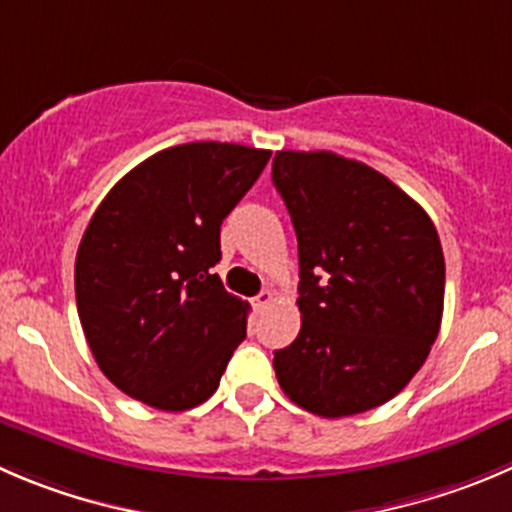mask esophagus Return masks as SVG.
<instances>
[{"mask_svg":"<svg viewBox=\"0 0 512 512\" xmlns=\"http://www.w3.org/2000/svg\"><path fill=\"white\" fill-rule=\"evenodd\" d=\"M271 304H274V294H271V291H261V294L253 299V309H256V311L269 309Z\"/></svg>","mask_w":512,"mask_h":512,"instance_id":"34e87169","label":"esophagus"}]
</instances>
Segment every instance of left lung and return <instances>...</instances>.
<instances>
[{"label":"left lung","instance_id":"left-lung-1","mask_svg":"<svg viewBox=\"0 0 512 512\" xmlns=\"http://www.w3.org/2000/svg\"><path fill=\"white\" fill-rule=\"evenodd\" d=\"M299 241V337L274 352L281 389L319 417L374 410L407 387L445 301L440 236L387 175L329 150L271 165Z\"/></svg>","mask_w":512,"mask_h":512}]
</instances>
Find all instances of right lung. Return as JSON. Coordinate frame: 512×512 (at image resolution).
<instances>
[{
	"instance_id": "obj_1",
	"label": "right lung",
	"mask_w": 512,
	"mask_h": 512,
	"mask_svg": "<svg viewBox=\"0 0 512 512\" xmlns=\"http://www.w3.org/2000/svg\"><path fill=\"white\" fill-rule=\"evenodd\" d=\"M269 158L213 140L175 145L97 206L77 248V314L97 367L128 397L183 412L218 389L248 316L211 274L221 223Z\"/></svg>"
}]
</instances>
